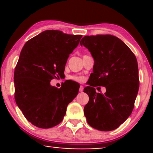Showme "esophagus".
I'll return each mask as SVG.
<instances>
[{
	"label": "esophagus",
	"mask_w": 153,
	"mask_h": 153,
	"mask_svg": "<svg viewBox=\"0 0 153 153\" xmlns=\"http://www.w3.org/2000/svg\"><path fill=\"white\" fill-rule=\"evenodd\" d=\"M83 89H84V87L82 86V85H80V88H79V91H80V92H82V91H83Z\"/></svg>",
	"instance_id": "obj_1"
}]
</instances>
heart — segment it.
Masks as SVG:
<instances>
[{
  "instance_id": "b5f03b06",
  "label": "heart",
  "mask_w": 153,
  "mask_h": 153,
  "mask_svg": "<svg viewBox=\"0 0 153 153\" xmlns=\"http://www.w3.org/2000/svg\"><path fill=\"white\" fill-rule=\"evenodd\" d=\"M70 80H73V81L82 82L85 81V77L82 76V75H71V76L68 77Z\"/></svg>"
}]
</instances>
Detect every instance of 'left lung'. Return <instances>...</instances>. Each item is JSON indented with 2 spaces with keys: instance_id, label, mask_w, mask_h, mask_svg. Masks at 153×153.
<instances>
[{
  "instance_id": "8db88e82",
  "label": "left lung",
  "mask_w": 153,
  "mask_h": 153,
  "mask_svg": "<svg viewBox=\"0 0 153 153\" xmlns=\"http://www.w3.org/2000/svg\"><path fill=\"white\" fill-rule=\"evenodd\" d=\"M94 58V73L83 91L89 101L84 114L89 125L100 131L117 129L130 116L140 80L137 58L120 39L111 34L85 36L80 41ZM104 86L105 94L95 87Z\"/></svg>"
}]
</instances>
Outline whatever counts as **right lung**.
Masks as SVG:
<instances>
[{
  "label": "right lung",
  "instance_id": "right-lung-1",
  "mask_svg": "<svg viewBox=\"0 0 153 153\" xmlns=\"http://www.w3.org/2000/svg\"><path fill=\"white\" fill-rule=\"evenodd\" d=\"M81 37L47 30L23 47L14 71V98L33 125L48 129L59 124L68 105L78 95L80 85L76 82H65L57 88L50 82L64 75L67 59Z\"/></svg>",
  "mask_w": 153,
  "mask_h": 153
}]
</instances>
